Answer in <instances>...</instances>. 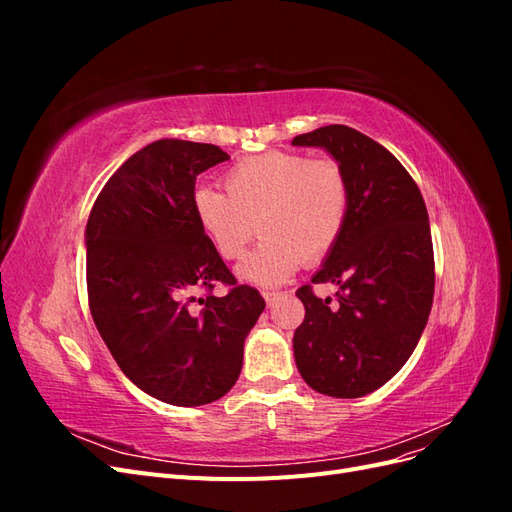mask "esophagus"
I'll use <instances>...</instances> for the list:
<instances>
[{"mask_svg":"<svg viewBox=\"0 0 512 512\" xmlns=\"http://www.w3.org/2000/svg\"><path fill=\"white\" fill-rule=\"evenodd\" d=\"M277 297H280V292H273V290H262V299L267 301V305H271Z\"/></svg>","mask_w":512,"mask_h":512,"instance_id":"34e87169","label":"esophagus"}]
</instances>
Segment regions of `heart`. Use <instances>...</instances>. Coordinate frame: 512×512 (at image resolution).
Wrapping results in <instances>:
<instances>
[{
  "instance_id": "obj_1",
  "label": "heart",
  "mask_w": 512,
  "mask_h": 512,
  "mask_svg": "<svg viewBox=\"0 0 512 512\" xmlns=\"http://www.w3.org/2000/svg\"><path fill=\"white\" fill-rule=\"evenodd\" d=\"M226 194L209 185L192 192L198 230L224 260H237L258 232L262 241L243 258L237 273L258 286H277L301 262L327 256L348 218V181L333 160L303 153L267 151L243 158L224 175Z\"/></svg>"
}]
</instances>
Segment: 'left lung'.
Instances as JSON below:
<instances>
[{
    "label": "left lung",
    "mask_w": 512,
    "mask_h": 512,
    "mask_svg": "<svg viewBox=\"0 0 512 512\" xmlns=\"http://www.w3.org/2000/svg\"><path fill=\"white\" fill-rule=\"evenodd\" d=\"M320 147L348 181V218L314 284H335L337 303L301 286L305 320L292 348L314 391L354 399L374 393L406 365L433 303V245L421 190L389 149L348 126L294 136Z\"/></svg>",
    "instance_id": "left-lung-1"
}]
</instances>
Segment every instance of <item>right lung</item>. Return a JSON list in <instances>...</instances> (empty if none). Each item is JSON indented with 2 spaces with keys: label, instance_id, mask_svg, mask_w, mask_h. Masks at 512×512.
I'll use <instances>...</instances> for the list:
<instances>
[{
  "label": "right lung",
  "instance_id": "obj_1",
  "mask_svg": "<svg viewBox=\"0 0 512 512\" xmlns=\"http://www.w3.org/2000/svg\"><path fill=\"white\" fill-rule=\"evenodd\" d=\"M226 160L207 143H151L106 181L85 228L89 309L104 344L138 389L170 406H205L232 389L265 309L192 215L196 177ZM218 281L231 286L224 298L210 294Z\"/></svg>",
  "mask_w": 512,
  "mask_h": 512
}]
</instances>
